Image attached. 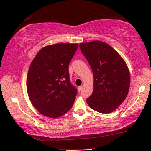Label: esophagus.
Returning a JSON list of instances; mask_svg holds the SVG:
<instances>
[{
    "mask_svg": "<svg viewBox=\"0 0 151 151\" xmlns=\"http://www.w3.org/2000/svg\"><path fill=\"white\" fill-rule=\"evenodd\" d=\"M82 89H83V86H78V92L81 91Z\"/></svg>",
    "mask_w": 151,
    "mask_h": 151,
    "instance_id": "34e87169",
    "label": "esophagus"
}]
</instances>
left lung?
<instances>
[{
  "mask_svg": "<svg viewBox=\"0 0 151 151\" xmlns=\"http://www.w3.org/2000/svg\"><path fill=\"white\" fill-rule=\"evenodd\" d=\"M79 47L94 76L93 92L86 103L96 112L111 113L123 103L129 93V68L121 56L105 42H82Z\"/></svg>",
  "mask_w": 151,
  "mask_h": 151,
  "instance_id": "obj_1",
  "label": "left lung"
}]
</instances>
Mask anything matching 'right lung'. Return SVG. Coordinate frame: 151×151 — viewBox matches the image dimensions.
Masks as SVG:
<instances>
[{
  "instance_id": "obj_1",
  "label": "right lung",
  "mask_w": 151,
  "mask_h": 151,
  "mask_svg": "<svg viewBox=\"0 0 151 151\" xmlns=\"http://www.w3.org/2000/svg\"><path fill=\"white\" fill-rule=\"evenodd\" d=\"M78 45H47L39 51L30 63L27 78L28 95L42 115L58 118L72 108L77 91L69 81L68 65Z\"/></svg>"
}]
</instances>
